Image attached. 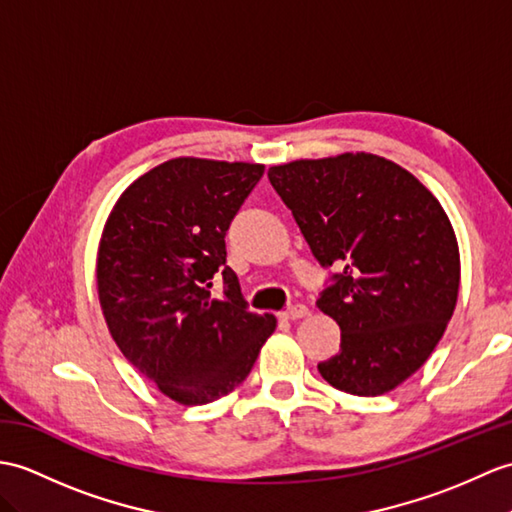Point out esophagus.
<instances>
[{"instance_id":"esophagus-1","label":"esophagus","mask_w":512,"mask_h":512,"mask_svg":"<svg viewBox=\"0 0 512 512\" xmlns=\"http://www.w3.org/2000/svg\"><path fill=\"white\" fill-rule=\"evenodd\" d=\"M307 314H310V310H307L305 305L294 303V305H290V307H285V310H283L279 316L285 318V320H296V318H303V316H307Z\"/></svg>"}]
</instances>
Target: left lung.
Wrapping results in <instances>:
<instances>
[{
	"instance_id": "obj_1",
	"label": "left lung",
	"mask_w": 512,
	"mask_h": 512,
	"mask_svg": "<svg viewBox=\"0 0 512 512\" xmlns=\"http://www.w3.org/2000/svg\"><path fill=\"white\" fill-rule=\"evenodd\" d=\"M323 268L318 307L340 353L318 364L334 388L375 397L419 371L443 338L460 285L454 229L430 189L368 152L268 170Z\"/></svg>"
}]
</instances>
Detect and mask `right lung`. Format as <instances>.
I'll return each mask as SVG.
<instances>
[{"label":"right lung","mask_w":512,"mask_h":512,"mask_svg":"<svg viewBox=\"0 0 512 512\" xmlns=\"http://www.w3.org/2000/svg\"><path fill=\"white\" fill-rule=\"evenodd\" d=\"M264 165L172 159L139 176L113 207L98 253L106 325L126 360L183 406L240 386L275 316L248 312L224 237ZM225 296L213 300L212 277Z\"/></svg>","instance_id":"1"}]
</instances>
